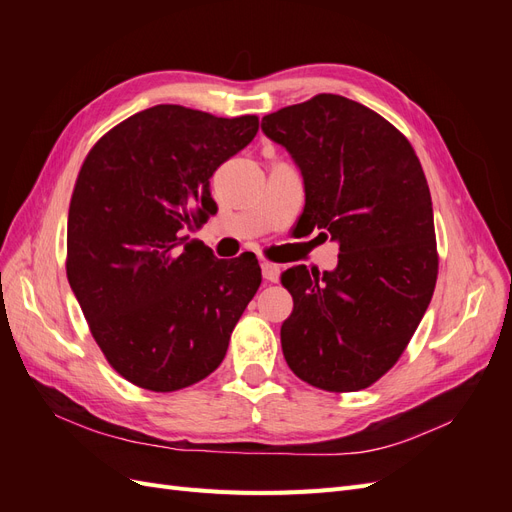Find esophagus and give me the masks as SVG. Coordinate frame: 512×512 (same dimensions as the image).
Listing matches in <instances>:
<instances>
[{
    "instance_id": "1",
    "label": "esophagus",
    "mask_w": 512,
    "mask_h": 512,
    "mask_svg": "<svg viewBox=\"0 0 512 512\" xmlns=\"http://www.w3.org/2000/svg\"><path fill=\"white\" fill-rule=\"evenodd\" d=\"M262 277H265L267 282H277L280 280V273H282V269H280V265H273V262H262Z\"/></svg>"
}]
</instances>
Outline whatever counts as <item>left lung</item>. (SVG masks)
Here are the masks:
<instances>
[{"label": "left lung", "mask_w": 512, "mask_h": 512, "mask_svg": "<svg viewBox=\"0 0 512 512\" xmlns=\"http://www.w3.org/2000/svg\"><path fill=\"white\" fill-rule=\"evenodd\" d=\"M303 177V230L339 245L333 271L282 275L288 367L322 391L367 389L389 371L423 320L438 277L433 207L406 136L367 106L335 94L262 117Z\"/></svg>", "instance_id": "8db88e82"}]
</instances>
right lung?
Wrapping results in <instances>:
<instances>
[{
  "label": "right lung",
  "instance_id": "obj_1",
  "mask_svg": "<svg viewBox=\"0 0 512 512\" xmlns=\"http://www.w3.org/2000/svg\"><path fill=\"white\" fill-rule=\"evenodd\" d=\"M258 117L158 104L85 158L68 213V282L106 361L143 389L207 378L262 282L245 252L218 260L183 237L218 213L209 179L252 143Z\"/></svg>",
  "mask_w": 512,
  "mask_h": 512
}]
</instances>
